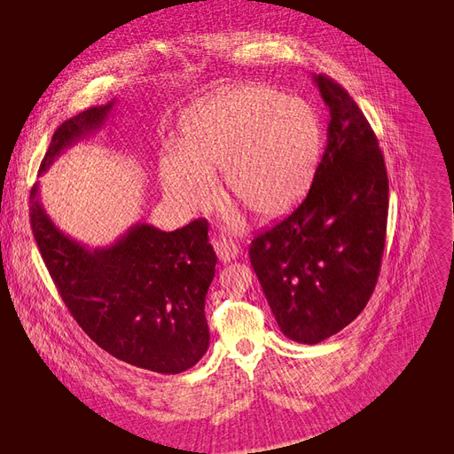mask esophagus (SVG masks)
Masks as SVG:
<instances>
[{
  "label": "esophagus",
  "mask_w": 454,
  "mask_h": 454,
  "mask_svg": "<svg viewBox=\"0 0 454 454\" xmlns=\"http://www.w3.org/2000/svg\"><path fill=\"white\" fill-rule=\"evenodd\" d=\"M213 248H215V252H217V255H219L223 263H230L231 259L239 255V248H237L233 243L226 241V239H217L213 243Z\"/></svg>",
  "instance_id": "1"
}]
</instances>
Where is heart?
<instances>
[{"mask_svg": "<svg viewBox=\"0 0 454 454\" xmlns=\"http://www.w3.org/2000/svg\"><path fill=\"white\" fill-rule=\"evenodd\" d=\"M180 151L161 156L160 178L185 209L213 199L223 173L226 197L259 219L291 211L311 184L320 156L317 112L294 95L263 84L223 90L182 119Z\"/></svg>", "mask_w": 454, "mask_h": 454, "instance_id": "b5f03b06", "label": "heart"}]
</instances>
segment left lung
<instances>
[{"instance_id": "1", "label": "left lung", "mask_w": 454, "mask_h": 454, "mask_svg": "<svg viewBox=\"0 0 454 454\" xmlns=\"http://www.w3.org/2000/svg\"><path fill=\"white\" fill-rule=\"evenodd\" d=\"M313 81L331 117L313 185L248 252L281 333L300 344H318L363 313L388 219L385 158L368 119L340 84Z\"/></svg>"}]
</instances>
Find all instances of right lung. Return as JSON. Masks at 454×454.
Masks as SVG:
<instances>
[{
  "label": "right lung",
  "mask_w": 454,
  "mask_h": 454,
  "mask_svg": "<svg viewBox=\"0 0 454 454\" xmlns=\"http://www.w3.org/2000/svg\"><path fill=\"white\" fill-rule=\"evenodd\" d=\"M91 106L53 134L40 175L86 134L105 125L112 106ZM31 228L69 313L115 359L158 373L195 366L209 346L204 303L217 255L207 221L175 231L137 223L105 248H88L60 231L31 189Z\"/></svg>",
  "instance_id": "obj_1"
}]
</instances>
